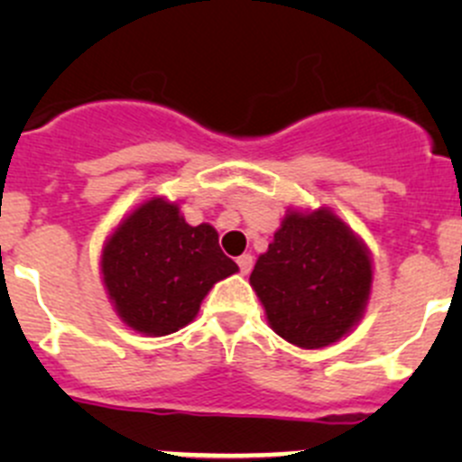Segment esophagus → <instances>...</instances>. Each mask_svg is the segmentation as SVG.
Segmentation results:
<instances>
[{"mask_svg": "<svg viewBox=\"0 0 462 462\" xmlns=\"http://www.w3.org/2000/svg\"><path fill=\"white\" fill-rule=\"evenodd\" d=\"M236 263H239V268H241V274H248L250 270H253V263H254V259H253V254H241V257L236 259Z\"/></svg>", "mask_w": 462, "mask_h": 462, "instance_id": "esophagus-1", "label": "esophagus"}]
</instances>
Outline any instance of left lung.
<instances>
[{
  "instance_id": "obj_1",
  "label": "left lung",
  "mask_w": 462,
  "mask_h": 462,
  "mask_svg": "<svg viewBox=\"0 0 462 462\" xmlns=\"http://www.w3.org/2000/svg\"><path fill=\"white\" fill-rule=\"evenodd\" d=\"M270 328L306 351L346 337L365 318L374 257L330 208H288L250 274Z\"/></svg>"
}]
</instances>
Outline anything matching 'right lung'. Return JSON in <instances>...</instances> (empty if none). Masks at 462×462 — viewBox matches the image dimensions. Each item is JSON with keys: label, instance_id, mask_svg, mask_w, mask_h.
I'll use <instances>...</instances> for the list:
<instances>
[{"label": "right lung", "instance_id": "1", "mask_svg": "<svg viewBox=\"0 0 462 462\" xmlns=\"http://www.w3.org/2000/svg\"><path fill=\"white\" fill-rule=\"evenodd\" d=\"M100 277L127 328L162 337L185 328L214 283L239 273L209 223L189 226L180 203L149 197L125 214L100 250Z\"/></svg>", "mask_w": 462, "mask_h": 462}]
</instances>
